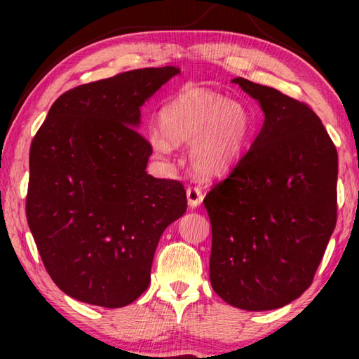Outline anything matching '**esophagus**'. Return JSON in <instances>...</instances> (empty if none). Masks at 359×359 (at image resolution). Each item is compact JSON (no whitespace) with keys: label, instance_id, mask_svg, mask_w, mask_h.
I'll return each instance as SVG.
<instances>
[{"label":"esophagus","instance_id":"1","mask_svg":"<svg viewBox=\"0 0 359 359\" xmlns=\"http://www.w3.org/2000/svg\"><path fill=\"white\" fill-rule=\"evenodd\" d=\"M203 198H204V194L199 187L190 185L187 188V201L190 208H198V205L203 203Z\"/></svg>","mask_w":359,"mask_h":359}]
</instances>
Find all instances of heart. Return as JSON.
Returning <instances> with one entry per match:
<instances>
[{
	"label": "heart",
	"mask_w": 359,
	"mask_h": 359,
	"mask_svg": "<svg viewBox=\"0 0 359 359\" xmlns=\"http://www.w3.org/2000/svg\"><path fill=\"white\" fill-rule=\"evenodd\" d=\"M161 135L150 137L158 156H168L171 144H191L190 161L203 175L229 171L244 156L257 135V117L250 107L208 90H184L158 114Z\"/></svg>",
	"instance_id": "1"
}]
</instances>
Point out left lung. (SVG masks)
Instances as JSON below:
<instances>
[{
	"label": "left lung",
	"instance_id": "obj_1",
	"mask_svg": "<svg viewBox=\"0 0 359 359\" xmlns=\"http://www.w3.org/2000/svg\"><path fill=\"white\" fill-rule=\"evenodd\" d=\"M264 123L205 194L210 283L231 306L272 311L312 285L337 222V150L306 102L238 77Z\"/></svg>",
	"mask_w": 359,
	"mask_h": 359
}]
</instances>
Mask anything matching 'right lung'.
Instances as JSON below:
<instances>
[{
	"mask_svg": "<svg viewBox=\"0 0 359 359\" xmlns=\"http://www.w3.org/2000/svg\"><path fill=\"white\" fill-rule=\"evenodd\" d=\"M133 69L79 85L53 102L29 149L27 220L57 287L117 309L150 283L163 231L187 210L182 182L145 172L141 106L179 74Z\"/></svg>",
	"mask_w": 359,
	"mask_h": 359,
	"instance_id": "right-lung-1",
	"label": "right lung"
}]
</instances>
